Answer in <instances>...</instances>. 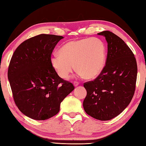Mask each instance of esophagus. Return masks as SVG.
Masks as SVG:
<instances>
[{
	"instance_id": "34e87169",
	"label": "esophagus",
	"mask_w": 146,
	"mask_h": 146,
	"mask_svg": "<svg viewBox=\"0 0 146 146\" xmlns=\"http://www.w3.org/2000/svg\"><path fill=\"white\" fill-rule=\"evenodd\" d=\"M74 86H78L79 85V82H77V81H74Z\"/></svg>"
}]
</instances>
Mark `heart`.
Listing matches in <instances>:
<instances>
[{
  "label": "heart",
  "mask_w": 146,
  "mask_h": 146,
  "mask_svg": "<svg viewBox=\"0 0 146 146\" xmlns=\"http://www.w3.org/2000/svg\"><path fill=\"white\" fill-rule=\"evenodd\" d=\"M60 54H54L51 64L60 78L67 79L76 69L80 76L87 79L97 77L106 64V47L97 38L69 41L62 46Z\"/></svg>",
  "instance_id": "obj_1"
}]
</instances>
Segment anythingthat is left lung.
<instances>
[{"label":"left lung","instance_id":"obj_1","mask_svg":"<svg viewBox=\"0 0 146 146\" xmlns=\"http://www.w3.org/2000/svg\"><path fill=\"white\" fill-rule=\"evenodd\" d=\"M107 42V55L102 70L93 81L84 83L87 95L85 112L95 119L107 121L124 111L132 99L137 81V65L130 48L120 37L103 31Z\"/></svg>","mask_w":146,"mask_h":146}]
</instances>
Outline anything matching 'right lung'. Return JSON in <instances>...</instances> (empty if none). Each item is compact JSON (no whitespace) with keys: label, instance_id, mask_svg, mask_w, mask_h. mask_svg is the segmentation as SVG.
Masks as SVG:
<instances>
[{"label":"right lung","instance_id":"1","mask_svg":"<svg viewBox=\"0 0 146 146\" xmlns=\"http://www.w3.org/2000/svg\"><path fill=\"white\" fill-rule=\"evenodd\" d=\"M63 38L51 34L30 38L19 45L11 59L7 76L14 101L22 113L33 119L55 116L63 100L74 89L51 64L53 49Z\"/></svg>","mask_w":146,"mask_h":146}]
</instances>
